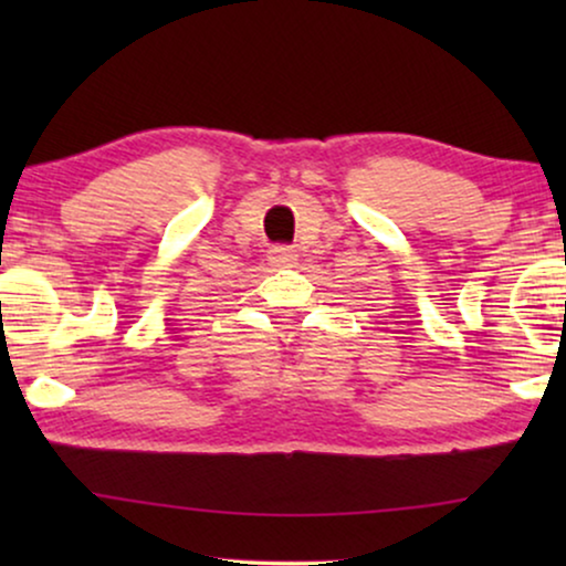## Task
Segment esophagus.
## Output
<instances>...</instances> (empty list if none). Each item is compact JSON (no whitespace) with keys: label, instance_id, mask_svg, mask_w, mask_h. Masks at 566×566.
I'll list each match as a JSON object with an SVG mask.
<instances>
[{"label":"esophagus","instance_id":"obj_1","mask_svg":"<svg viewBox=\"0 0 566 566\" xmlns=\"http://www.w3.org/2000/svg\"><path fill=\"white\" fill-rule=\"evenodd\" d=\"M296 260V252H293V247H285V244H277L270 250V262L273 265H291V262Z\"/></svg>","mask_w":566,"mask_h":566}]
</instances>
